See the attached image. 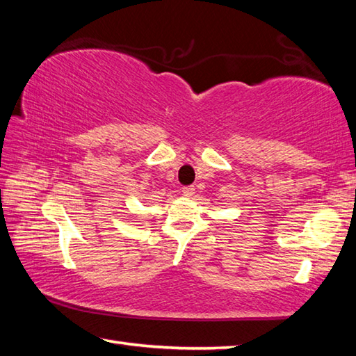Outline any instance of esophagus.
I'll list each match as a JSON object with an SVG mask.
<instances>
[{"label": "esophagus", "mask_w": 356, "mask_h": 356, "mask_svg": "<svg viewBox=\"0 0 356 356\" xmlns=\"http://www.w3.org/2000/svg\"><path fill=\"white\" fill-rule=\"evenodd\" d=\"M195 186L193 185H188V186H184L182 188V193H184V196H186V197H190V196H193L195 195Z\"/></svg>", "instance_id": "esophagus-1"}]
</instances>
